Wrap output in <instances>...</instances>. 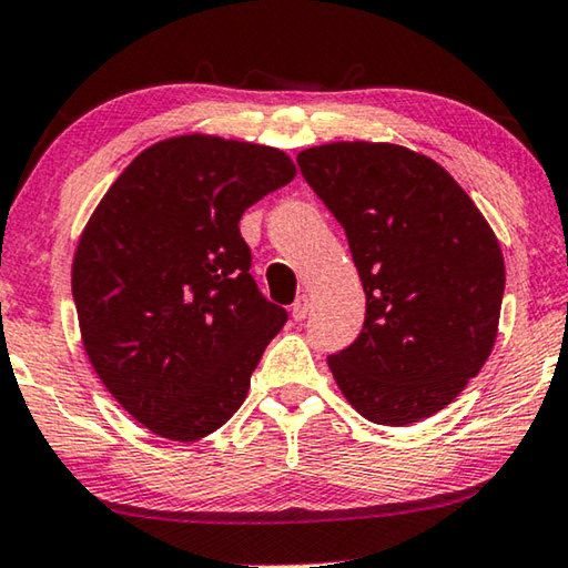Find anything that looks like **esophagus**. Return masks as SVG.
Listing matches in <instances>:
<instances>
[{"label": "esophagus", "mask_w": 568, "mask_h": 568, "mask_svg": "<svg viewBox=\"0 0 568 568\" xmlns=\"http://www.w3.org/2000/svg\"><path fill=\"white\" fill-rule=\"evenodd\" d=\"M308 311H311V298H308V295H298V298H295V303H293V318L303 321L305 316H308Z\"/></svg>", "instance_id": "obj_1"}]
</instances>
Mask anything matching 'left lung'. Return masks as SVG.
Listing matches in <instances>:
<instances>
[{
	"instance_id": "8db88e82",
	"label": "left lung",
	"mask_w": 568,
	"mask_h": 568,
	"mask_svg": "<svg viewBox=\"0 0 568 568\" xmlns=\"http://www.w3.org/2000/svg\"><path fill=\"white\" fill-rule=\"evenodd\" d=\"M298 166L344 227L366 293L362 333L328 356L333 379L376 425L432 417L498 336V237L465 189L417 151L338 141L301 151Z\"/></svg>"
}]
</instances>
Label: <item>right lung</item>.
<instances>
[{
	"label": "right lung",
	"instance_id": "right-lung-1",
	"mask_svg": "<svg viewBox=\"0 0 568 568\" xmlns=\"http://www.w3.org/2000/svg\"><path fill=\"white\" fill-rule=\"evenodd\" d=\"M293 176L281 149L189 133L141 151L88 220L73 260L85 354L156 435L220 429L285 326L250 275L240 217Z\"/></svg>",
	"mask_w": 568,
	"mask_h": 568
}]
</instances>
